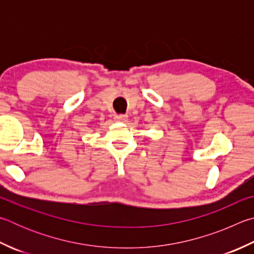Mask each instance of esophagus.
<instances>
[{"mask_svg": "<svg viewBox=\"0 0 254 254\" xmlns=\"http://www.w3.org/2000/svg\"><path fill=\"white\" fill-rule=\"evenodd\" d=\"M114 120L117 122H127V117L126 114H117L114 117Z\"/></svg>", "mask_w": 254, "mask_h": 254, "instance_id": "esophagus-1", "label": "esophagus"}]
</instances>
